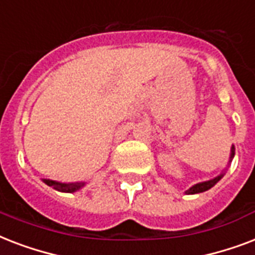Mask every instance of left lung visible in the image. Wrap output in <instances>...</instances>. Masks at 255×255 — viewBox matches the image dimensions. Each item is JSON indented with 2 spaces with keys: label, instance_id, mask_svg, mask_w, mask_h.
Here are the masks:
<instances>
[{
  "label": "left lung",
  "instance_id": "8db88e82",
  "mask_svg": "<svg viewBox=\"0 0 255 255\" xmlns=\"http://www.w3.org/2000/svg\"><path fill=\"white\" fill-rule=\"evenodd\" d=\"M233 157H234V145H232V152H230L229 161H232V159H233ZM222 176H224V173H221L220 176H217V177L212 178V180H209V181L198 182V184H196V185H193L192 188H189V189L186 190L185 193L186 194H196V193H201V192H205V190L210 189L212 186L216 185V184H217V182L221 180Z\"/></svg>",
  "mask_w": 255,
  "mask_h": 255
}]
</instances>
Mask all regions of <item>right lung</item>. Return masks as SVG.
I'll list each match as a JSON object with an SVG mask.
<instances>
[{
    "mask_svg": "<svg viewBox=\"0 0 255 255\" xmlns=\"http://www.w3.org/2000/svg\"><path fill=\"white\" fill-rule=\"evenodd\" d=\"M43 182L46 185L58 190V192H65V193H74V192L83 188L86 184V182H69V184H66V182H58L54 181V180H47V178H43Z\"/></svg>",
    "mask_w": 255,
    "mask_h": 255,
    "instance_id": "obj_1",
    "label": "right lung"
}]
</instances>
